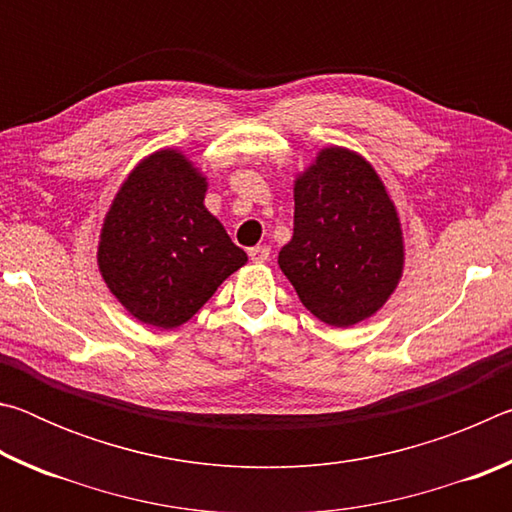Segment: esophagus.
I'll return each mask as SVG.
<instances>
[{
  "instance_id": "1",
  "label": "esophagus",
  "mask_w": 512,
  "mask_h": 512,
  "mask_svg": "<svg viewBox=\"0 0 512 512\" xmlns=\"http://www.w3.org/2000/svg\"><path fill=\"white\" fill-rule=\"evenodd\" d=\"M248 255H250V259H253L255 264H262V262H266L268 255H271V248H268V246H255V248L248 250Z\"/></svg>"
}]
</instances>
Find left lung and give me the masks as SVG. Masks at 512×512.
<instances>
[{
    "instance_id": "8db88e82",
    "label": "left lung",
    "mask_w": 512,
    "mask_h": 512,
    "mask_svg": "<svg viewBox=\"0 0 512 512\" xmlns=\"http://www.w3.org/2000/svg\"><path fill=\"white\" fill-rule=\"evenodd\" d=\"M293 237L277 264L318 320L352 327L384 307L404 268L400 216L372 164L327 146L293 187Z\"/></svg>"
}]
</instances>
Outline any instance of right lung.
Listing matches in <instances>:
<instances>
[{"label":"right lung","mask_w":512,"mask_h":512,"mask_svg":"<svg viewBox=\"0 0 512 512\" xmlns=\"http://www.w3.org/2000/svg\"><path fill=\"white\" fill-rule=\"evenodd\" d=\"M205 192L203 173L162 149L128 173L103 219L101 277L140 323L180 327L248 262L207 212Z\"/></svg>","instance_id":"obj_1"}]
</instances>
